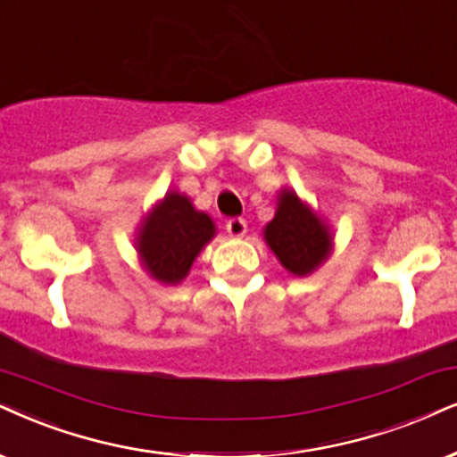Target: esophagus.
I'll list each match as a JSON object with an SVG mask.
<instances>
[{"label": "esophagus", "instance_id": "34e87169", "mask_svg": "<svg viewBox=\"0 0 457 457\" xmlns=\"http://www.w3.org/2000/svg\"><path fill=\"white\" fill-rule=\"evenodd\" d=\"M225 229H228V234L234 236V238H242V236L246 234V221L242 217H232L225 223Z\"/></svg>", "mask_w": 457, "mask_h": 457}]
</instances>
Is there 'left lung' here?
Returning <instances> with one entry per match:
<instances>
[{"instance_id":"1","label":"left lung","mask_w":457,"mask_h":457,"mask_svg":"<svg viewBox=\"0 0 457 457\" xmlns=\"http://www.w3.org/2000/svg\"><path fill=\"white\" fill-rule=\"evenodd\" d=\"M265 242L278 262L295 276L312 274L328 257L331 232L291 189H282L278 209L263 229Z\"/></svg>"}]
</instances>
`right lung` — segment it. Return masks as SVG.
<instances>
[{
    "instance_id": "right-lung-1",
    "label": "right lung",
    "mask_w": 457,
    "mask_h": 457,
    "mask_svg": "<svg viewBox=\"0 0 457 457\" xmlns=\"http://www.w3.org/2000/svg\"><path fill=\"white\" fill-rule=\"evenodd\" d=\"M212 236L211 217L195 211L187 195L169 192L138 229L137 251L152 278L177 285Z\"/></svg>"
}]
</instances>
